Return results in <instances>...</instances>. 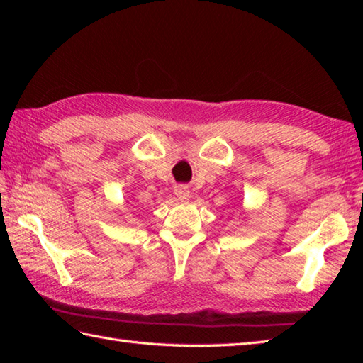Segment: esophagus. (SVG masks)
I'll return each mask as SVG.
<instances>
[{
	"instance_id": "obj_1",
	"label": "esophagus",
	"mask_w": 363,
	"mask_h": 363,
	"mask_svg": "<svg viewBox=\"0 0 363 363\" xmlns=\"http://www.w3.org/2000/svg\"><path fill=\"white\" fill-rule=\"evenodd\" d=\"M176 196L179 198V199H187V196H189V190H186L184 187H179L176 190Z\"/></svg>"
}]
</instances>
